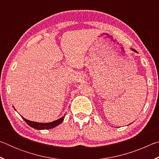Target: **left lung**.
<instances>
[{
  "label": "left lung",
  "instance_id": "obj_1",
  "mask_svg": "<svg viewBox=\"0 0 159 159\" xmlns=\"http://www.w3.org/2000/svg\"><path fill=\"white\" fill-rule=\"evenodd\" d=\"M131 50H133V51H134V52H137V50H134V49H132V48H131Z\"/></svg>",
  "mask_w": 159,
  "mask_h": 159
}]
</instances>
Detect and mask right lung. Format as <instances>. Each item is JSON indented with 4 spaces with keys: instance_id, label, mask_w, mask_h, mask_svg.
<instances>
[{
    "instance_id": "1",
    "label": "right lung",
    "mask_w": 159,
    "mask_h": 159,
    "mask_svg": "<svg viewBox=\"0 0 159 159\" xmlns=\"http://www.w3.org/2000/svg\"><path fill=\"white\" fill-rule=\"evenodd\" d=\"M15 109V108H14ZM64 116H65V114H64V116H62L59 119L54 120L52 122H50V123H39V122H34V121H31V120H29L26 118H22L25 120V121L27 123V124L31 126V128H34V129H36V130H48V129H50V128H53L57 126L58 125L61 124V123L63 122Z\"/></svg>"
}]
</instances>
